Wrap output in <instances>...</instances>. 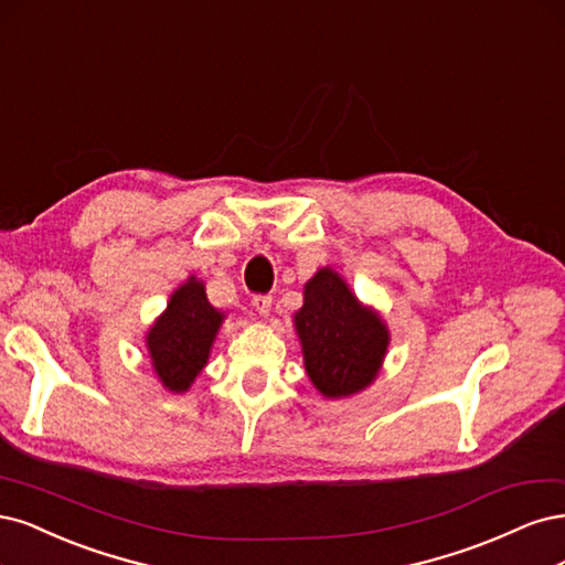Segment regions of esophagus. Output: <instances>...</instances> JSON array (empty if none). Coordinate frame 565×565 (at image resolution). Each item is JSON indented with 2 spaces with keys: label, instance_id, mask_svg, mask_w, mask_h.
<instances>
[{
  "label": "esophagus",
  "instance_id": "34e87169",
  "mask_svg": "<svg viewBox=\"0 0 565 565\" xmlns=\"http://www.w3.org/2000/svg\"><path fill=\"white\" fill-rule=\"evenodd\" d=\"M253 305H256L260 317H267L271 312V296H256L253 298Z\"/></svg>",
  "mask_w": 565,
  "mask_h": 565
}]
</instances>
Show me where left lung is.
Here are the masks:
<instances>
[{"instance_id":"1","label":"left lung","mask_w":565,"mask_h":565,"mask_svg":"<svg viewBox=\"0 0 565 565\" xmlns=\"http://www.w3.org/2000/svg\"><path fill=\"white\" fill-rule=\"evenodd\" d=\"M305 369L323 396H350L369 387L387 352L385 323L359 300L331 267L305 284L296 315Z\"/></svg>"}]
</instances>
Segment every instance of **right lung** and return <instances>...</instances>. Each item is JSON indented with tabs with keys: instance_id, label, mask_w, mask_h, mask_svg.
I'll return each instance as SVG.
<instances>
[{
	"instance_id": "obj_1",
	"label": "right lung",
	"mask_w": 565,
	"mask_h": 565,
	"mask_svg": "<svg viewBox=\"0 0 565 565\" xmlns=\"http://www.w3.org/2000/svg\"><path fill=\"white\" fill-rule=\"evenodd\" d=\"M223 323V312L206 300L204 284L194 277L171 296L148 333L152 366L171 392H185L196 373H202L213 338Z\"/></svg>"
}]
</instances>
